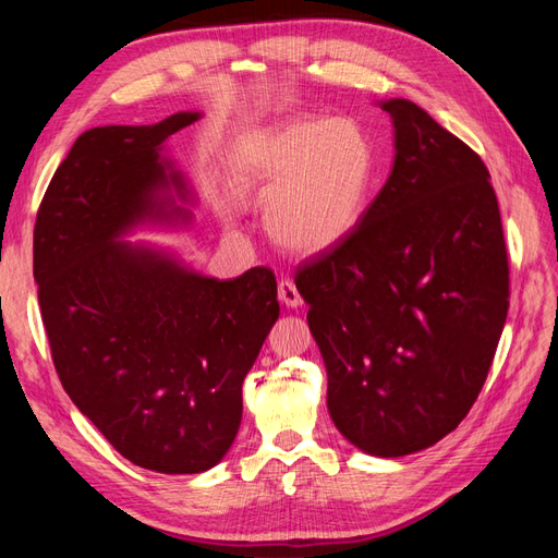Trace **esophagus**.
I'll return each instance as SVG.
<instances>
[{
    "label": "esophagus",
    "mask_w": 558,
    "mask_h": 558,
    "mask_svg": "<svg viewBox=\"0 0 558 558\" xmlns=\"http://www.w3.org/2000/svg\"><path fill=\"white\" fill-rule=\"evenodd\" d=\"M277 293H279V302H281V305L291 307V310L302 307V298H300V293H298V289H295V283H293L291 279H281L279 286H277Z\"/></svg>",
    "instance_id": "1"
}]
</instances>
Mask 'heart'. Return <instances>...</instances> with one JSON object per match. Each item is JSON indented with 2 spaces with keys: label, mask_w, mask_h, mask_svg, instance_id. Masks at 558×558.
<instances>
[{
  "label": "heart",
  "mask_w": 558,
  "mask_h": 558,
  "mask_svg": "<svg viewBox=\"0 0 558 558\" xmlns=\"http://www.w3.org/2000/svg\"><path fill=\"white\" fill-rule=\"evenodd\" d=\"M232 185L265 202V226L295 253H324L356 230L375 185V146L351 118H295L234 144Z\"/></svg>",
  "instance_id": "obj_1"
}]
</instances>
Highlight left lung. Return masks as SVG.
Returning a JSON list of instances; mask_svg holds the SVG:
<instances>
[{
	"instance_id": "left-lung-1",
	"label": "left lung",
	"mask_w": 558,
	"mask_h": 558,
	"mask_svg": "<svg viewBox=\"0 0 558 558\" xmlns=\"http://www.w3.org/2000/svg\"><path fill=\"white\" fill-rule=\"evenodd\" d=\"M393 170L344 242L298 267L347 440L398 459L470 412L508 316L500 209L482 158L410 99H384Z\"/></svg>"
}]
</instances>
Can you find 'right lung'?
<instances>
[{
    "instance_id": "add662e5",
    "label": "right lung",
    "mask_w": 558,
    "mask_h": 558,
    "mask_svg": "<svg viewBox=\"0 0 558 558\" xmlns=\"http://www.w3.org/2000/svg\"><path fill=\"white\" fill-rule=\"evenodd\" d=\"M199 118L83 132L35 226L41 318L66 396L118 453L165 475L221 463L244 377L279 318L272 269L223 281L123 240L142 226H191L195 193L165 142Z\"/></svg>"
}]
</instances>
